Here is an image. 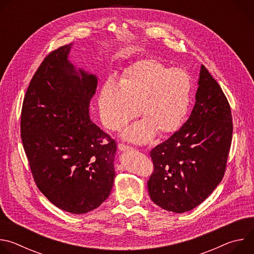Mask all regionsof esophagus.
<instances>
[{
    "instance_id": "34e87169",
    "label": "esophagus",
    "mask_w": 254,
    "mask_h": 254,
    "mask_svg": "<svg viewBox=\"0 0 254 254\" xmlns=\"http://www.w3.org/2000/svg\"><path fill=\"white\" fill-rule=\"evenodd\" d=\"M118 148H119V150H120V151H124V152L133 150L131 147H129V146H127V144H125V143H119Z\"/></svg>"
}]
</instances>
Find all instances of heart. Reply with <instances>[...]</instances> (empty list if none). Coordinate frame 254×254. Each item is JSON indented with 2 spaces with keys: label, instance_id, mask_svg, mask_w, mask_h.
<instances>
[{
  "label": "heart",
  "instance_id": "obj_1",
  "mask_svg": "<svg viewBox=\"0 0 254 254\" xmlns=\"http://www.w3.org/2000/svg\"><path fill=\"white\" fill-rule=\"evenodd\" d=\"M192 83L182 70L156 60H142L127 71L121 82L108 78L100 88L98 111L108 129H119L136 117L143 121L125 132L141 142L159 133L173 132L182 124L189 108Z\"/></svg>",
  "mask_w": 254,
  "mask_h": 254
}]
</instances>
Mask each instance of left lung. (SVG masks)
I'll list each match as a JSON object with an SVG mask.
<instances>
[{"label":"left lung","mask_w":254,"mask_h":254,"mask_svg":"<svg viewBox=\"0 0 254 254\" xmlns=\"http://www.w3.org/2000/svg\"><path fill=\"white\" fill-rule=\"evenodd\" d=\"M196 102L188 121L151 152V199L164 210L184 213L200 205L226 170L233 124L220 85L201 66Z\"/></svg>","instance_id":"left-lung-1"}]
</instances>
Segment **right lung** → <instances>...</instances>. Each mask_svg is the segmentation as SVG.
I'll return each mask as SVG.
<instances>
[{
	"label": "right lung",
	"mask_w": 254,
	"mask_h": 254,
	"mask_svg": "<svg viewBox=\"0 0 254 254\" xmlns=\"http://www.w3.org/2000/svg\"><path fill=\"white\" fill-rule=\"evenodd\" d=\"M71 46L49 53L32 77L21 138L38 189L59 209L84 214L112 192L117 142L89 118L97 78L69 62Z\"/></svg>",
	"instance_id": "obj_1"
}]
</instances>
